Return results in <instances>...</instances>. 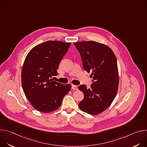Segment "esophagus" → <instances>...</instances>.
<instances>
[{"label": "esophagus", "mask_w": 147, "mask_h": 147, "mask_svg": "<svg viewBox=\"0 0 147 147\" xmlns=\"http://www.w3.org/2000/svg\"><path fill=\"white\" fill-rule=\"evenodd\" d=\"M71 89L73 90H78V87L77 86L72 85L71 86Z\"/></svg>", "instance_id": "1"}]
</instances>
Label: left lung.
I'll return each mask as SVG.
<instances>
[{
  "label": "left lung",
  "instance_id": "left-lung-1",
  "mask_svg": "<svg viewBox=\"0 0 147 147\" xmlns=\"http://www.w3.org/2000/svg\"><path fill=\"white\" fill-rule=\"evenodd\" d=\"M79 52L84 69L92 72L91 87L81 85L78 90L84 95L78 103L80 109L95 115L106 110L114 100L118 90L119 73L117 60L107 45L95 41L74 43Z\"/></svg>",
  "mask_w": 147,
  "mask_h": 147
}]
</instances>
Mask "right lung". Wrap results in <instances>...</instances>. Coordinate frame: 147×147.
Instances as JSON below:
<instances>
[{
  "label": "right lung",
  "mask_w": 147,
  "mask_h": 147,
  "mask_svg": "<svg viewBox=\"0 0 147 147\" xmlns=\"http://www.w3.org/2000/svg\"><path fill=\"white\" fill-rule=\"evenodd\" d=\"M71 43L49 40L34 47L27 55L22 71L26 96L37 111L49 113L57 110L71 86L53 81L62 58Z\"/></svg>",
  "instance_id": "obj_1"
}]
</instances>
